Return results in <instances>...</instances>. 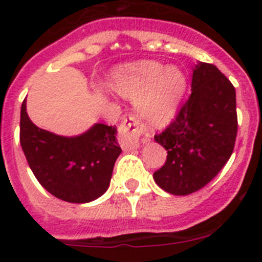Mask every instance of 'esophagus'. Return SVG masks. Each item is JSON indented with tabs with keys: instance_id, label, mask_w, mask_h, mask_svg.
<instances>
[{
	"instance_id": "esophagus-1",
	"label": "esophagus",
	"mask_w": 262,
	"mask_h": 262,
	"mask_svg": "<svg viewBox=\"0 0 262 262\" xmlns=\"http://www.w3.org/2000/svg\"><path fill=\"white\" fill-rule=\"evenodd\" d=\"M120 143L124 149H135L140 144V136L145 133V128L134 115L124 118L118 127Z\"/></svg>"
}]
</instances>
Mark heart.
I'll return each mask as SVG.
<instances>
[{
    "instance_id": "b5f03b06",
    "label": "heart",
    "mask_w": 262,
    "mask_h": 262,
    "mask_svg": "<svg viewBox=\"0 0 262 262\" xmlns=\"http://www.w3.org/2000/svg\"><path fill=\"white\" fill-rule=\"evenodd\" d=\"M110 86L120 96L135 99L140 117L154 124L166 123L184 96L186 78L176 67L143 60L115 69Z\"/></svg>"
}]
</instances>
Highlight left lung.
I'll use <instances>...</instances> for the list:
<instances>
[{"label": "left lung", "mask_w": 262, "mask_h": 262, "mask_svg": "<svg viewBox=\"0 0 262 262\" xmlns=\"http://www.w3.org/2000/svg\"><path fill=\"white\" fill-rule=\"evenodd\" d=\"M237 135L236 92L212 64L193 71L191 94L155 140L168 152L155 182L174 195L198 191L230 160Z\"/></svg>", "instance_id": "obj_1"}]
</instances>
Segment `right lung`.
<instances>
[{"instance_id":"right-lung-1","label":"right lung","mask_w":262,"mask_h":262,"mask_svg":"<svg viewBox=\"0 0 262 262\" xmlns=\"http://www.w3.org/2000/svg\"><path fill=\"white\" fill-rule=\"evenodd\" d=\"M115 126L94 124L88 133L64 138L36 127L20 107L19 140L32 173L59 200L86 203L107 190L120 155Z\"/></svg>"}]
</instances>
